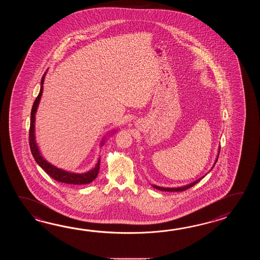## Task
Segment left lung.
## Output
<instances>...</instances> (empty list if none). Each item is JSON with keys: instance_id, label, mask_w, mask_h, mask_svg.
<instances>
[{"instance_id": "left-lung-1", "label": "left lung", "mask_w": 260, "mask_h": 260, "mask_svg": "<svg viewBox=\"0 0 260 260\" xmlns=\"http://www.w3.org/2000/svg\"><path fill=\"white\" fill-rule=\"evenodd\" d=\"M219 150H220V147H219V149H218V153H217V156H216V160H215V164H214V166L213 167L215 166V165L216 164V161H217V159H218V155H219ZM213 167L211 168V169H213ZM203 177H201L199 179H197L196 181H194L192 183H189L188 185H186V186H183V187H178V188H162V187H159V186H156V185H152V187L155 188H157V189H160V190H162V191H183V190H186V189H188V188H191L192 186H194L196 183L199 182L200 180L203 178Z\"/></svg>"}]
</instances>
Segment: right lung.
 <instances>
[{"label":"right lung","instance_id":"1","mask_svg":"<svg viewBox=\"0 0 260 260\" xmlns=\"http://www.w3.org/2000/svg\"><path fill=\"white\" fill-rule=\"evenodd\" d=\"M46 75V72L44 73V76L41 80V89L38 96L34 101L32 109H31V113H30V126H29V147H30V151L32 153L34 160L39 165L44 171L46 172L50 177L54 178L58 182L66 183V184H73V185H83V184H89L95 179L98 177L99 172H100V158L96 162L92 170L83 173V174H77V173H72L68 172L66 170H63L60 168H57L56 166L51 165L47 160L44 159V157L40 152L38 145L36 143L35 139V114L37 112V109L39 106L40 100L43 94V90H44V77ZM115 132V131H114ZM101 141V146L105 142V139Z\"/></svg>","mask_w":260,"mask_h":260}]
</instances>
